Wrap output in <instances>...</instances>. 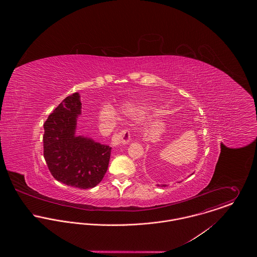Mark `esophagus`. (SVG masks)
<instances>
[{"instance_id": "obj_1", "label": "esophagus", "mask_w": 257, "mask_h": 257, "mask_svg": "<svg viewBox=\"0 0 257 257\" xmlns=\"http://www.w3.org/2000/svg\"><path fill=\"white\" fill-rule=\"evenodd\" d=\"M131 142V134L128 130H122L116 134H114L111 138L110 145L112 147H116L119 145H126Z\"/></svg>"}]
</instances>
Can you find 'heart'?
<instances>
[{
	"label": "heart",
	"mask_w": 257,
	"mask_h": 257,
	"mask_svg": "<svg viewBox=\"0 0 257 257\" xmlns=\"http://www.w3.org/2000/svg\"><path fill=\"white\" fill-rule=\"evenodd\" d=\"M123 112H125L126 114L134 115V114H136L138 112V109L134 108L132 106H126V107L123 108ZM98 117L102 121L111 122V121H113L115 119V111L110 106L105 105L98 111Z\"/></svg>",
	"instance_id": "1"
}]
</instances>
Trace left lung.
Here are the masks:
<instances>
[{"label": "left lung", "instance_id": "8db88e82", "mask_svg": "<svg viewBox=\"0 0 257 257\" xmlns=\"http://www.w3.org/2000/svg\"><path fill=\"white\" fill-rule=\"evenodd\" d=\"M163 186H164V185H163Z\"/></svg>", "mask_w": 257, "mask_h": 257}]
</instances>
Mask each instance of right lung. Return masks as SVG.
<instances>
[{
    "instance_id": "add662e5",
    "label": "right lung",
    "mask_w": 257,
    "mask_h": 257,
    "mask_svg": "<svg viewBox=\"0 0 257 257\" xmlns=\"http://www.w3.org/2000/svg\"><path fill=\"white\" fill-rule=\"evenodd\" d=\"M81 109L80 95L74 93L49 114L43 124V156L57 181L79 189H89L104 178L111 147L75 135Z\"/></svg>"
}]
</instances>
